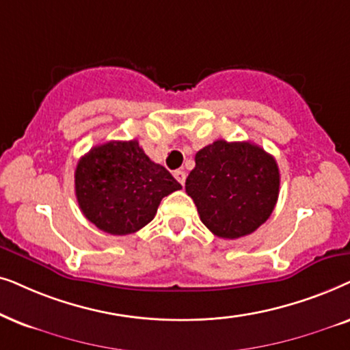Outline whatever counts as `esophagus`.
Masks as SVG:
<instances>
[{
	"label": "esophagus",
	"mask_w": 350,
	"mask_h": 350,
	"mask_svg": "<svg viewBox=\"0 0 350 350\" xmlns=\"http://www.w3.org/2000/svg\"><path fill=\"white\" fill-rule=\"evenodd\" d=\"M174 178H176V180H178V183H179L180 185H184V184H185V178H187V174H185V171L178 170V171H174Z\"/></svg>",
	"instance_id": "1"
}]
</instances>
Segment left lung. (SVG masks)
<instances>
[{"instance_id": "8db88e82", "label": "left lung", "mask_w": 350, "mask_h": 350, "mask_svg": "<svg viewBox=\"0 0 350 350\" xmlns=\"http://www.w3.org/2000/svg\"><path fill=\"white\" fill-rule=\"evenodd\" d=\"M275 158L251 142L219 141L195 155L185 180L200 219L214 235L235 240L267 221L278 200Z\"/></svg>"}]
</instances>
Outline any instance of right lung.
<instances>
[{"label": "right lung", "mask_w": 350, "mask_h": 350, "mask_svg": "<svg viewBox=\"0 0 350 350\" xmlns=\"http://www.w3.org/2000/svg\"><path fill=\"white\" fill-rule=\"evenodd\" d=\"M183 189L165 166L153 163L137 141L92 147L75 170L81 213L110 235L134 234L155 217L163 197Z\"/></svg>", "instance_id": "right-lung-1"}]
</instances>
